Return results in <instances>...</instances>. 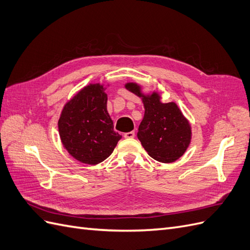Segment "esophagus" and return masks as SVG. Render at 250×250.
I'll return each instance as SVG.
<instances>
[{"label": "esophagus", "mask_w": 250, "mask_h": 250, "mask_svg": "<svg viewBox=\"0 0 250 250\" xmlns=\"http://www.w3.org/2000/svg\"><path fill=\"white\" fill-rule=\"evenodd\" d=\"M134 135H135V133H134L133 131L126 132V133L124 134V138H125V139H133Z\"/></svg>", "instance_id": "obj_1"}]
</instances>
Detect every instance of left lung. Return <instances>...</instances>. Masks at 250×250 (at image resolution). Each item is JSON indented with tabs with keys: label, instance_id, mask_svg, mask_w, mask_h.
I'll use <instances>...</instances> for the list:
<instances>
[{
	"label": "left lung",
	"instance_id": "obj_1",
	"mask_svg": "<svg viewBox=\"0 0 250 250\" xmlns=\"http://www.w3.org/2000/svg\"><path fill=\"white\" fill-rule=\"evenodd\" d=\"M125 87L142 98L145 113L138 139L148 154L161 163L175 162L183 156L191 143L192 130L176 103H163L156 92L143 94L138 83H126Z\"/></svg>",
	"mask_w": 250,
	"mask_h": 250
}]
</instances>
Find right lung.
Here are the masks:
<instances>
[{"instance_id":"obj_1","label":"right lung","mask_w":250,"mask_h":250,"mask_svg":"<svg viewBox=\"0 0 250 250\" xmlns=\"http://www.w3.org/2000/svg\"><path fill=\"white\" fill-rule=\"evenodd\" d=\"M104 90L100 83L83 87L65 103L58 120L63 147L75 160L86 165L106 160L122 138L113 130Z\"/></svg>"}]
</instances>
